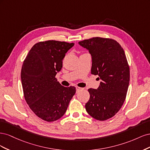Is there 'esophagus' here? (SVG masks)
<instances>
[{
    "instance_id": "1",
    "label": "esophagus",
    "mask_w": 150,
    "mask_h": 150,
    "mask_svg": "<svg viewBox=\"0 0 150 150\" xmlns=\"http://www.w3.org/2000/svg\"><path fill=\"white\" fill-rule=\"evenodd\" d=\"M76 92H79V91H80L83 89V88H81L78 87V86H77V87L76 88Z\"/></svg>"
}]
</instances>
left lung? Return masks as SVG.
Segmentation results:
<instances>
[{"mask_svg": "<svg viewBox=\"0 0 150 150\" xmlns=\"http://www.w3.org/2000/svg\"><path fill=\"white\" fill-rule=\"evenodd\" d=\"M78 44L91 56V73L101 80L96 89H88L90 98L86 110L97 120L110 119L123 104L129 86V67L124 50L111 39L93 38Z\"/></svg>", "mask_w": 150, "mask_h": 150, "instance_id": "1", "label": "left lung"}]
</instances>
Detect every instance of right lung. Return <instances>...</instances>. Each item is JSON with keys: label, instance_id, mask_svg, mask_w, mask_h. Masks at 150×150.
<instances>
[{"label": "right lung", "instance_id": "obj_1", "mask_svg": "<svg viewBox=\"0 0 150 150\" xmlns=\"http://www.w3.org/2000/svg\"><path fill=\"white\" fill-rule=\"evenodd\" d=\"M74 45L56 40L38 42L22 64L21 77L25 99L31 110L44 121L61 118L76 93L74 86L64 87L55 78L66 52Z\"/></svg>", "mask_w": 150, "mask_h": 150}]
</instances>
